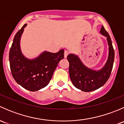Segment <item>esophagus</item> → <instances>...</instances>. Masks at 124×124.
I'll return each instance as SVG.
<instances>
[{"mask_svg": "<svg viewBox=\"0 0 124 124\" xmlns=\"http://www.w3.org/2000/svg\"><path fill=\"white\" fill-rule=\"evenodd\" d=\"M69 53H70V52H68V50H65V52H64V57H65V58H66V57H67V56L69 54Z\"/></svg>", "mask_w": 124, "mask_h": 124, "instance_id": "1", "label": "esophagus"}]
</instances>
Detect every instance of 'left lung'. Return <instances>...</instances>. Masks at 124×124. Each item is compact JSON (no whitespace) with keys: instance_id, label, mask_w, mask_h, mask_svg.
Segmentation results:
<instances>
[{"instance_id":"obj_1","label":"left lung","mask_w":124,"mask_h":124,"mask_svg":"<svg viewBox=\"0 0 124 124\" xmlns=\"http://www.w3.org/2000/svg\"><path fill=\"white\" fill-rule=\"evenodd\" d=\"M100 33L107 37L108 55L106 64L99 70H94L85 65L78 56L70 54L67 56L69 62V74L71 82L76 88L84 92L95 91L107 82L110 76L115 58V52L109 35L102 26Z\"/></svg>"}]
</instances>
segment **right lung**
<instances>
[{"mask_svg":"<svg viewBox=\"0 0 124 124\" xmlns=\"http://www.w3.org/2000/svg\"><path fill=\"white\" fill-rule=\"evenodd\" d=\"M26 26L25 24L15 35L9 59L16 82L23 88L35 92L49 83L57 64L64 57V50L62 49L55 53L45 51L32 59L25 57L21 50L20 39Z\"/></svg>","mask_w":124,"mask_h":124,"instance_id":"add662e5","label":"right lung"}]
</instances>
